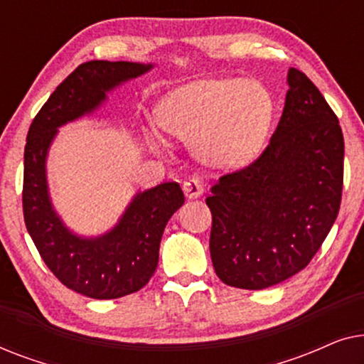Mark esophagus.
Segmentation results:
<instances>
[{
    "label": "esophagus",
    "mask_w": 364,
    "mask_h": 364,
    "mask_svg": "<svg viewBox=\"0 0 364 364\" xmlns=\"http://www.w3.org/2000/svg\"><path fill=\"white\" fill-rule=\"evenodd\" d=\"M183 193H186L187 198H197L203 193V186L202 182L198 181V177H191L183 182Z\"/></svg>",
    "instance_id": "1"
}]
</instances>
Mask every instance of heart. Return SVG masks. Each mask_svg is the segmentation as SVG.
<instances>
[{"instance_id":"obj_1","label":"heart","mask_w":364,"mask_h":364,"mask_svg":"<svg viewBox=\"0 0 364 364\" xmlns=\"http://www.w3.org/2000/svg\"><path fill=\"white\" fill-rule=\"evenodd\" d=\"M272 117V97L250 79H210L178 89L157 107L161 126L217 167L240 166L257 151Z\"/></svg>"}]
</instances>
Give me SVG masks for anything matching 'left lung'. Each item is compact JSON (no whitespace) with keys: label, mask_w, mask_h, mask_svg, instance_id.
<instances>
[{"label":"left lung","mask_w":364,"mask_h":364,"mask_svg":"<svg viewBox=\"0 0 364 364\" xmlns=\"http://www.w3.org/2000/svg\"><path fill=\"white\" fill-rule=\"evenodd\" d=\"M285 107L255 161L223 173L205 198L210 257L225 285L262 290L301 272L340 212L345 141L336 114L290 68Z\"/></svg>","instance_id":"obj_1"}]
</instances>
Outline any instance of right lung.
<instances>
[{
	"mask_svg": "<svg viewBox=\"0 0 364 364\" xmlns=\"http://www.w3.org/2000/svg\"><path fill=\"white\" fill-rule=\"evenodd\" d=\"M151 64L89 61L77 66L44 102L29 126L24 147L23 215L39 255L63 285L96 300H112L147 285L159 263L168 218L182 207L177 182L137 193L111 232L81 238L53 210L46 183V154L58 127L96 109L112 87L149 71Z\"/></svg>",
	"mask_w": 364,
	"mask_h": 364,
	"instance_id": "right-lung-1",
	"label": "right lung"
}]
</instances>
